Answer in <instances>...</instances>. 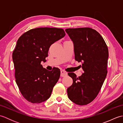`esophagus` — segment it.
<instances>
[{
  "mask_svg": "<svg viewBox=\"0 0 123 123\" xmlns=\"http://www.w3.org/2000/svg\"><path fill=\"white\" fill-rule=\"evenodd\" d=\"M68 74V73L64 71V70H61V77H66V75H67Z\"/></svg>",
  "mask_w": 123,
  "mask_h": 123,
  "instance_id": "34e87169",
  "label": "esophagus"
}]
</instances>
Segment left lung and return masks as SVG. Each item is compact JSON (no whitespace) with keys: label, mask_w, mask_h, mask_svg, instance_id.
Returning <instances> with one entry per match:
<instances>
[{"label":"left lung","mask_w":123,"mask_h":123,"mask_svg":"<svg viewBox=\"0 0 123 123\" xmlns=\"http://www.w3.org/2000/svg\"><path fill=\"white\" fill-rule=\"evenodd\" d=\"M66 32L74 44L75 60L82 62L80 77L68 73L73 83L67 89L68 98L78 105L92 101L100 90L107 74L108 49L103 37L89 27L67 28Z\"/></svg>","instance_id":"1"}]
</instances>
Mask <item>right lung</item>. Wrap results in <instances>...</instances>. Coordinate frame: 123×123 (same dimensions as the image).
Returning a JSON list of instances; mask_svg holds the SVG:
<instances>
[{
	"label": "right lung",
	"mask_w": 123,
	"mask_h": 123,
	"mask_svg": "<svg viewBox=\"0 0 123 123\" xmlns=\"http://www.w3.org/2000/svg\"><path fill=\"white\" fill-rule=\"evenodd\" d=\"M66 35L62 28L40 27L24 33L12 52L16 82L23 96L33 104L46 101L60 76V69L43 68L49 47Z\"/></svg>",
	"instance_id": "right-lung-1"
}]
</instances>
